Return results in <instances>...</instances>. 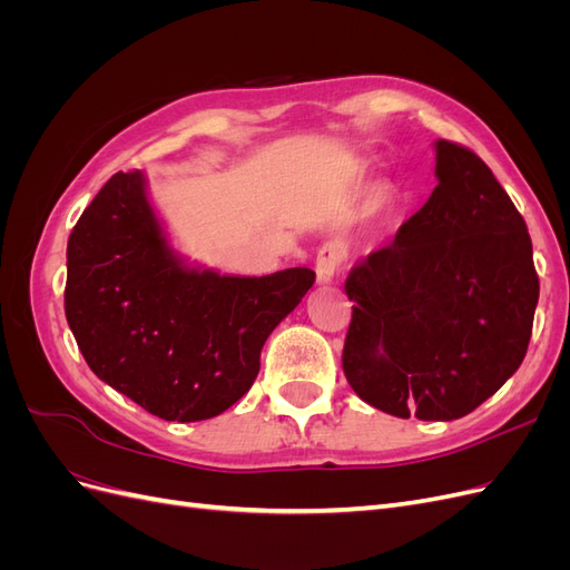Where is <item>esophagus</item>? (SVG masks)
Listing matches in <instances>:
<instances>
[{
    "mask_svg": "<svg viewBox=\"0 0 570 570\" xmlns=\"http://www.w3.org/2000/svg\"><path fill=\"white\" fill-rule=\"evenodd\" d=\"M340 264H342V247L335 243L323 245L316 256V283L331 285Z\"/></svg>",
    "mask_w": 570,
    "mask_h": 570,
    "instance_id": "1",
    "label": "esophagus"
}]
</instances>
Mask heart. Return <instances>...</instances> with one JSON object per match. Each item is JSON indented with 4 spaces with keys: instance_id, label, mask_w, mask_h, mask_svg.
<instances>
[{
    "instance_id": "b5f03b06",
    "label": "heart",
    "mask_w": 570,
    "mask_h": 570,
    "mask_svg": "<svg viewBox=\"0 0 570 570\" xmlns=\"http://www.w3.org/2000/svg\"><path fill=\"white\" fill-rule=\"evenodd\" d=\"M390 195V189H381V197H387Z\"/></svg>"
}]
</instances>
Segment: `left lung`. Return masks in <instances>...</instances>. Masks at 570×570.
<instances>
[{"mask_svg":"<svg viewBox=\"0 0 570 570\" xmlns=\"http://www.w3.org/2000/svg\"><path fill=\"white\" fill-rule=\"evenodd\" d=\"M438 187L347 278L342 368L390 416L454 421L519 371L540 281L525 220L485 161L435 140Z\"/></svg>","mask_w":570,"mask_h":570,"instance_id":"left-lung-1","label":"left lung"}]
</instances>
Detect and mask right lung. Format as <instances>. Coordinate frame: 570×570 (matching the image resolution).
I'll return each instance as SVG.
<instances>
[{"label":"right lung","instance_id":"right-lung-1","mask_svg":"<svg viewBox=\"0 0 570 570\" xmlns=\"http://www.w3.org/2000/svg\"><path fill=\"white\" fill-rule=\"evenodd\" d=\"M66 321L92 373L164 421L214 419L247 394L264 342L312 268L228 275L193 264L142 170L116 174L68 237Z\"/></svg>","mask_w":570,"mask_h":570}]
</instances>
